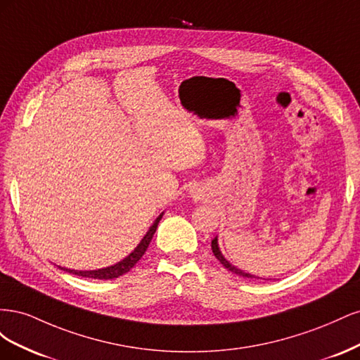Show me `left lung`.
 Here are the masks:
<instances>
[{
	"label": "left lung",
	"mask_w": 360,
	"mask_h": 360,
	"mask_svg": "<svg viewBox=\"0 0 360 360\" xmlns=\"http://www.w3.org/2000/svg\"><path fill=\"white\" fill-rule=\"evenodd\" d=\"M212 250H213V254H214V257L221 261V264L226 269V270H230V271H233L234 275H237V276H242V278H249V279H254V278H257L255 275H250V274H246V271H243V270H240V269H237L236 266H233L230 261H228L224 255H222V252H221V249H219V243H217V237H214L213 240H212Z\"/></svg>",
	"instance_id": "left-lung-1"
}]
</instances>
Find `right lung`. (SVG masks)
Listing matches in <instances>:
<instances>
[{
	"mask_svg": "<svg viewBox=\"0 0 360 360\" xmlns=\"http://www.w3.org/2000/svg\"><path fill=\"white\" fill-rule=\"evenodd\" d=\"M165 212H162L155 222L151 224V226L148 228V231L146 233V236L141 238V242L138 243V246L130 252L127 257H124L122 261H118V263L112 264V266H108V267H103V269H96V270H73V269H66V267H60L61 270H66L69 271V274H73V275H78V276H82V278H93V279H115L118 276H122L124 274H127V271L132 269L138 261L141 259V257H143L146 254V250L151 242V238H153L155 233H156V228L162 219V216Z\"/></svg>",
	"mask_w": 360,
	"mask_h": 360,
	"instance_id": "1",
	"label": "right lung"
}]
</instances>
